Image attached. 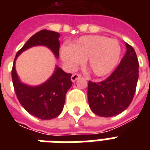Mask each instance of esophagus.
Returning <instances> with one entry per match:
<instances>
[{"instance_id": "1", "label": "esophagus", "mask_w": 150, "mask_h": 150, "mask_svg": "<svg viewBox=\"0 0 150 150\" xmlns=\"http://www.w3.org/2000/svg\"><path fill=\"white\" fill-rule=\"evenodd\" d=\"M81 77V75L80 74H78V73H75V74H73L71 75V81L72 82H75L76 79H78L79 78H80Z\"/></svg>"}]
</instances>
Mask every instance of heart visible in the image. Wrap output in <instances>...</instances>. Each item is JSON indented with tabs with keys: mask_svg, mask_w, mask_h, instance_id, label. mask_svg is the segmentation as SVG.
<instances>
[{
	"mask_svg": "<svg viewBox=\"0 0 150 150\" xmlns=\"http://www.w3.org/2000/svg\"><path fill=\"white\" fill-rule=\"evenodd\" d=\"M120 50L116 40L100 35H87L79 38L72 45L62 46L61 58L71 69L87 60V67L91 74L102 77L116 67Z\"/></svg>",
	"mask_w": 150,
	"mask_h": 150,
	"instance_id": "obj_1",
	"label": "heart"
}]
</instances>
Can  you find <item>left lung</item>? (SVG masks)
Here are the masks:
<instances>
[{
    "label": "left lung",
    "instance_id": "left-lung-1",
    "mask_svg": "<svg viewBox=\"0 0 150 150\" xmlns=\"http://www.w3.org/2000/svg\"><path fill=\"white\" fill-rule=\"evenodd\" d=\"M126 53L116 70L104 81H88V99L97 116L110 117L125 111L135 95L139 62L134 49L125 42Z\"/></svg>",
    "mask_w": 150,
    "mask_h": 150
}]
</instances>
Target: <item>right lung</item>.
<instances>
[{"label": "right lung", "mask_w": 150, "mask_h": 150, "mask_svg": "<svg viewBox=\"0 0 150 150\" xmlns=\"http://www.w3.org/2000/svg\"><path fill=\"white\" fill-rule=\"evenodd\" d=\"M59 34L54 31L42 30L34 34L19 50L12 68V80L17 98L28 112L42 120H51L62 112L65 97L71 87V74L66 73L56 67L52 76L43 84L30 87L20 82L15 70V61L24 50L34 46H46L54 55H59Z\"/></svg>", "instance_id": "add662e5"}]
</instances>
